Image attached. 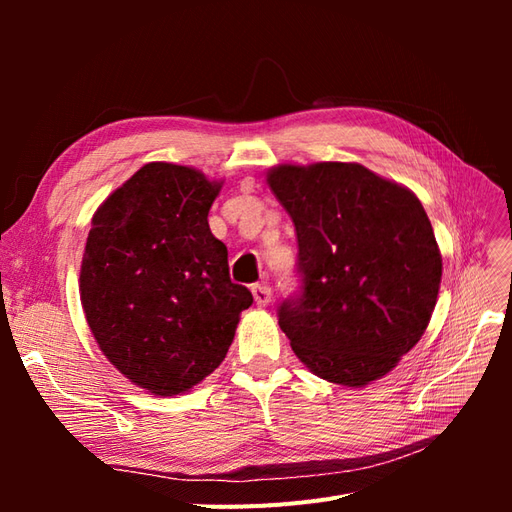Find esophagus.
Masks as SVG:
<instances>
[{"label": "esophagus", "mask_w": 512, "mask_h": 512, "mask_svg": "<svg viewBox=\"0 0 512 512\" xmlns=\"http://www.w3.org/2000/svg\"><path fill=\"white\" fill-rule=\"evenodd\" d=\"M252 294H254V301H256L260 307H265V305L271 303V288H269L267 284H254Z\"/></svg>", "instance_id": "1"}]
</instances>
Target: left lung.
Here are the masks:
<instances>
[{
    "instance_id": "1",
    "label": "left lung",
    "mask_w": 512,
    "mask_h": 512,
    "mask_svg": "<svg viewBox=\"0 0 512 512\" xmlns=\"http://www.w3.org/2000/svg\"><path fill=\"white\" fill-rule=\"evenodd\" d=\"M267 183L299 241L303 292L277 309L294 354L327 382L380 380L438 301L442 256L421 200L354 162L277 164Z\"/></svg>"
}]
</instances>
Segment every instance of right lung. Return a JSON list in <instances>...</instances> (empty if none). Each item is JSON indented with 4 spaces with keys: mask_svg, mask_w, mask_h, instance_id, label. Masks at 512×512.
<instances>
[{
    "mask_svg": "<svg viewBox=\"0 0 512 512\" xmlns=\"http://www.w3.org/2000/svg\"><path fill=\"white\" fill-rule=\"evenodd\" d=\"M222 181L149 162L91 218L81 303L104 356L147 393L190 391L218 367L254 297L232 284L207 222Z\"/></svg>",
    "mask_w": 512,
    "mask_h": 512,
    "instance_id": "add662e5",
    "label": "right lung"
}]
</instances>
